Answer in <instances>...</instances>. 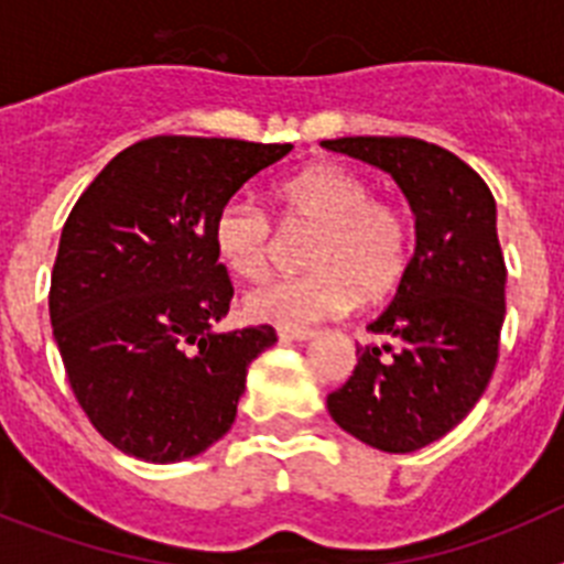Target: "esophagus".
Segmentation results:
<instances>
[{
  "label": "esophagus",
  "mask_w": 564,
  "mask_h": 564,
  "mask_svg": "<svg viewBox=\"0 0 564 564\" xmlns=\"http://www.w3.org/2000/svg\"><path fill=\"white\" fill-rule=\"evenodd\" d=\"M279 338H285V341H307L313 338L311 327H279Z\"/></svg>",
  "instance_id": "esophagus-1"
}]
</instances>
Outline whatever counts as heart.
I'll return each mask as SVG.
<instances>
[{"label": "heart", "instance_id": "1", "mask_svg": "<svg viewBox=\"0 0 564 564\" xmlns=\"http://www.w3.org/2000/svg\"><path fill=\"white\" fill-rule=\"evenodd\" d=\"M288 234H313L299 276L273 279L246 296V313L279 327H305L376 305L401 282L410 257V228L392 203L376 200L370 183L341 163L322 161L276 188ZM214 246L242 279H262L276 262L282 231L248 194H234L214 217Z\"/></svg>", "mask_w": 564, "mask_h": 564}]
</instances>
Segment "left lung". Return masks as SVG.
<instances>
[{
  "label": "left lung",
  "mask_w": 564,
  "mask_h": 564,
  "mask_svg": "<svg viewBox=\"0 0 564 564\" xmlns=\"http://www.w3.org/2000/svg\"><path fill=\"white\" fill-rule=\"evenodd\" d=\"M392 174L415 214V253L395 296L367 330L327 412L381 452L423 449L471 412L500 358L506 259L486 181L449 149L417 138L322 141Z\"/></svg>",
  "instance_id": "1"
}]
</instances>
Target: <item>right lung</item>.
<instances>
[{
	"label": "right lung",
	"instance_id": "1",
	"mask_svg": "<svg viewBox=\"0 0 564 564\" xmlns=\"http://www.w3.org/2000/svg\"><path fill=\"white\" fill-rule=\"evenodd\" d=\"M291 149L158 134L115 154L69 212L50 322L76 401L123 455L177 463L231 430L276 333L212 330L234 296L214 217Z\"/></svg>",
	"mask_w": 564,
	"mask_h": 564
}]
</instances>
